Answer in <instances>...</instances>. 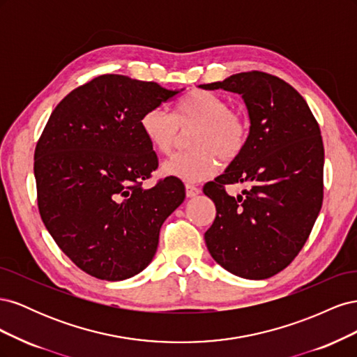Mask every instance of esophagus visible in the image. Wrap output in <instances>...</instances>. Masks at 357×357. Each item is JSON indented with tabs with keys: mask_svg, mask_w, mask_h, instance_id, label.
Returning a JSON list of instances; mask_svg holds the SVG:
<instances>
[{
	"mask_svg": "<svg viewBox=\"0 0 357 357\" xmlns=\"http://www.w3.org/2000/svg\"><path fill=\"white\" fill-rule=\"evenodd\" d=\"M199 192H201V190H199V188H198V186H195V185H190V183H188V185H186V195H188L189 198L197 197Z\"/></svg>",
	"mask_w": 357,
	"mask_h": 357,
	"instance_id": "esophagus-1",
	"label": "esophagus"
}]
</instances>
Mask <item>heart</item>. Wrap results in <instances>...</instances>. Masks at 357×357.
<instances>
[{"label":"heart","mask_w":357,"mask_h":357,"mask_svg":"<svg viewBox=\"0 0 357 357\" xmlns=\"http://www.w3.org/2000/svg\"><path fill=\"white\" fill-rule=\"evenodd\" d=\"M139 128L149 144L158 153L169 155L180 142L181 131H193L189 137L190 152L168 159L162 171L185 181H199L211 177L220 160L229 164L238 159L248 142L247 119L220 95L193 89L176 102L174 114L160 107L147 110Z\"/></svg>","instance_id":"1"}]
</instances>
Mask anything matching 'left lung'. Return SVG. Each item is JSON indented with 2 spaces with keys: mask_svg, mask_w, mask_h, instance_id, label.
<instances>
[{
  "mask_svg": "<svg viewBox=\"0 0 357 357\" xmlns=\"http://www.w3.org/2000/svg\"><path fill=\"white\" fill-rule=\"evenodd\" d=\"M201 88L240 93L250 117L241 156L202 189L218 211L205 244L226 271L269 278L298 256L321 208L325 150L319 123L296 89L262 71ZM235 182L251 189L231 197L224 186Z\"/></svg>",
  "mask_w": 357,
  "mask_h": 357,
  "instance_id": "obj_1",
  "label": "left lung"
}]
</instances>
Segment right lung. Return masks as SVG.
<instances>
[{
    "instance_id": "1",
    "label": "right lung",
    "mask_w": 357,
    "mask_h": 357,
    "mask_svg": "<svg viewBox=\"0 0 357 357\" xmlns=\"http://www.w3.org/2000/svg\"><path fill=\"white\" fill-rule=\"evenodd\" d=\"M177 93L104 74L52 112L34 153L38 210L52 238L86 274L119 282L142 273L162 223L185 201L177 177L143 188L158 156L139 121Z\"/></svg>"
}]
</instances>
